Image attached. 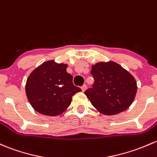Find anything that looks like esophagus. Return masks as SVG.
Segmentation results:
<instances>
[{"label":"esophagus","mask_w":157,"mask_h":157,"mask_svg":"<svg viewBox=\"0 0 157 157\" xmlns=\"http://www.w3.org/2000/svg\"><path fill=\"white\" fill-rule=\"evenodd\" d=\"M81 90H82V92L85 91V90H86V85L82 86H81Z\"/></svg>","instance_id":"obj_1"}]
</instances>
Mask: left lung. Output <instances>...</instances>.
I'll return each instance as SVG.
<instances>
[{
  "label": "left lung",
  "instance_id": "1",
  "mask_svg": "<svg viewBox=\"0 0 157 157\" xmlns=\"http://www.w3.org/2000/svg\"><path fill=\"white\" fill-rule=\"evenodd\" d=\"M92 88L84 94L98 112L115 115L129 108L137 92L135 77L121 65L112 61L92 66Z\"/></svg>",
  "mask_w": 157,
  "mask_h": 157
}]
</instances>
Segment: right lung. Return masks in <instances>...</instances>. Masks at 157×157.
<instances>
[{
    "mask_svg": "<svg viewBox=\"0 0 157 157\" xmlns=\"http://www.w3.org/2000/svg\"><path fill=\"white\" fill-rule=\"evenodd\" d=\"M67 64L49 60L29 76L26 95L36 111L46 116L60 115L71 105L72 96L81 91L73 84V77L67 72Z\"/></svg>",
    "mask_w": 157,
    "mask_h": 157,
    "instance_id": "1",
    "label": "right lung"
}]
</instances>
